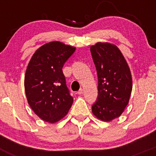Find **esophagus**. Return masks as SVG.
I'll return each instance as SVG.
<instances>
[{
    "instance_id": "1",
    "label": "esophagus",
    "mask_w": 156,
    "mask_h": 156,
    "mask_svg": "<svg viewBox=\"0 0 156 156\" xmlns=\"http://www.w3.org/2000/svg\"><path fill=\"white\" fill-rule=\"evenodd\" d=\"M77 94H83V89H80V90L77 91Z\"/></svg>"
}]
</instances>
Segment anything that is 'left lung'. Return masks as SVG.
<instances>
[{
	"label": "left lung",
	"mask_w": 156,
	"mask_h": 156,
	"mask_svg": "<svg viewBox=\"0 0 156 156\" xmlns=\"http://www.w3.org/2000/svg\"><path fill=\"white\" fill-rule=\"evenodd\" d=\"M98 80L97 101L93 114L102 121H111L123 112L132 91V77L127 62L115 45L97 43L90 47Z\"/></svg>",
	"instance_id": "8db88e82"
}]
</instances>
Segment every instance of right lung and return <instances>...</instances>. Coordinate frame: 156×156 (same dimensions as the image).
<instances>
[{
  "label": "right lung",
  "mask_w": 156,
  "mask_h": 156,
  "mask_svg": "<svg viewBox=\"0 0 156 156\" xmlns=\"http://www.w3.org/2000/svg\"><path fill=\"white\" fill-rule=\"evenodd\" d=\"M75 50L74 47L53 41L38 48L29 62L25 91L33 111L44 121H59L73 102L62 67Z\"/></svg>",
  "instance_id": "obj_1"
}]
</instances>
